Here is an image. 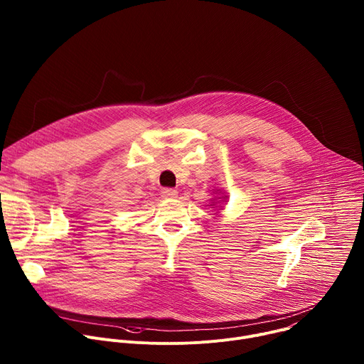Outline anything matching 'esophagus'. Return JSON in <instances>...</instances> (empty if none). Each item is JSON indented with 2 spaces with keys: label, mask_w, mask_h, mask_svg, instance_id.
Returning a JSON list of instances; mask_svg holds the SVG:
<instances>
[{
  "label": "esophagus",
  "mask_w": 364,
  "mask_h": 364,
  "mask_svg": "<svg viewBox=\"0 0 364 364\" xmlns=\"http://www.w3.org/2000/svg\"><path fill=\"white\" fill-rule=\"evenodd\" d=\"M161 194H163L164 198H176L178 193H177V190H174V188H164V190L161 191Z\"/></svg>",
  "instance_id": "esophagus-1"
}]
</instances>
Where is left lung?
Masks as SVG:
<instances>
[{
  "label": "left lung",
  "instance_id": "1",
  "mask_svg": "<svg viewBox=\"0 0 364 364\" xmlns=\"http://www.w3.org/2000/svg\"><path fill=\"white\" fill-rule=\"evenodd\" d=\"M219 198H222V197H219ZM223 198H226V196H225ZM210 205H215V201H213V204H210Z\"/></svg>",
  "mask_w": 364,
  "mask_h": 364
}]
</instances>
